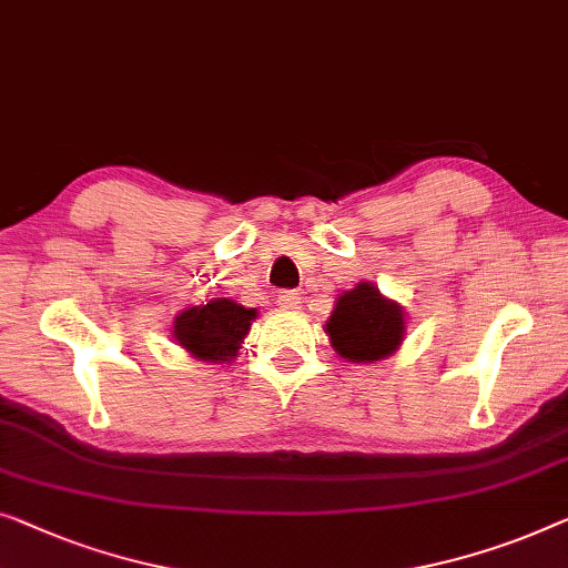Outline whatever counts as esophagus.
Returning a JSON list of instances; mask_svg holds the SVG:
<instances>
[{
    "mask_svg": "<svg viewBox=\"0 0 568 568\" xmlns=\"http://www.w3.org/2000/svg\"><path fill=\"white\" fill-rule=\"evenodd\" d=\"M276 304L282 310H300V304H302V297L297 292H278L276 294Z\"/></svg>",
    "mask_w": 568,
    "mask_h": 568,
    "instance_id": "1",
    "label": "esophagus"
}]
</instances>
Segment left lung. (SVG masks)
<instances>
[{
	"label": "left lung",
	"instance_id": "obj_1",
	"mask_svg": "<svg viewBox=\"0 0 568 568\" xmlns=\"http://www.w3.org/2000/svg\"><path fill=\"white\" fill-rule=\"evenodd\" d=\"M325 333L341 358L353 364H372L392 356L405 338V312L386 300L372 282H361L343 292Z\"/></svg>",
	"mask_w": 568,
	"mask_h": 568
}]
</instances>
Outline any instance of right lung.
<instances>
[{
  "label": "right lung",
  "instance_id": "add662e5",
  "mask_svg": "<svg viewBox=\"0 0 568 568\" xmlns=\"http://www.w3.org/2000/svg\"><path fill=\"white\" fill-rule=\"evenodd\" d=\"M256 320V310L243 307L227 297H217L207 304H196L174 317L176 343L194 358L223 364L237 356V348Z\"/></svg>",
  "mask_w": 568,
  "mask_h": 568
}]
</instances>
